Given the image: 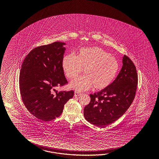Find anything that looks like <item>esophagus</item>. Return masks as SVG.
<instances>
[{
    "label": "esophagus",
    "mask_w": 159,
    "mask_h": 159,
    "mask_svg": "<svg viewBox=\"0 0 159 159\" xmlns=\"http://www.w3.org/2000/svg\"><path fill=\"white\" fill-rule=\"evenodd\" d=\"M81 94H82V93H80V92H77V91H75V97L79 96H80Z\"/></svg>",
    "instance_id": "1"
}]
</instances>
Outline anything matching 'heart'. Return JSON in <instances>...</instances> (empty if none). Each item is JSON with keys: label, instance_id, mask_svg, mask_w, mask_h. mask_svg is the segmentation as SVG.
<instances>
[{"label": "heart", "instance_id": "heart-1", "mask_svg": "<svg viewBox=\"0 0 159 159\" xmlns=\"http://www.w3.org/2000/svg\"><path fill=\"white\" fill-rule=\"evenodd\" d=\"M62 67L68 79H72L82 72L84 75L74 79L70 86L79 92L90 87L102 90L108 86L114 79L120 68L114 57L98 47L80 49L76 57L72 54L64 57Z\"/></svg>", "mask_w": 159, "mask_h": 159}]
</instances>
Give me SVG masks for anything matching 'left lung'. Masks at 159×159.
I'll return each instance as SVG.
<instances>
[{"label": "left lung", "instance_id": "1", "mask_svg": "<svg viewBox=\"0 0 159 159\" xmlns=\"http://www.w3.org/2000/svg\"><path fill=\"white\" fill-rule=\"evenodd\" d=\"M122 67L114 81L100 92L90 94V102L84 107L88 122L104 127L123 116L135 98L138 74L134 63L124 55Z\"/></svg>", "mask_w": 159, "mask_h": 159}]
</instances>
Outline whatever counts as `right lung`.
<instances>
[{
  "label": "right lung",
  "instance_id": "right-lung-1",
  "mask_svg": "<svg viewBox=\"0 0 159 159\" xmlns=\"http://www.w3.org/2000/svg\"><path fill=\"white\" fill-rule=\"evenodd\" d=\"M65 45L54 42L34 48L21 65L19 86L22 100L28 111L40 120H51L59 116L64 105L74 95L72 90H55L57 87L67 83L62 67Z\"/></svg>",
  "mask_w": 159,
  "mask_h": 159
}]
</instances>
